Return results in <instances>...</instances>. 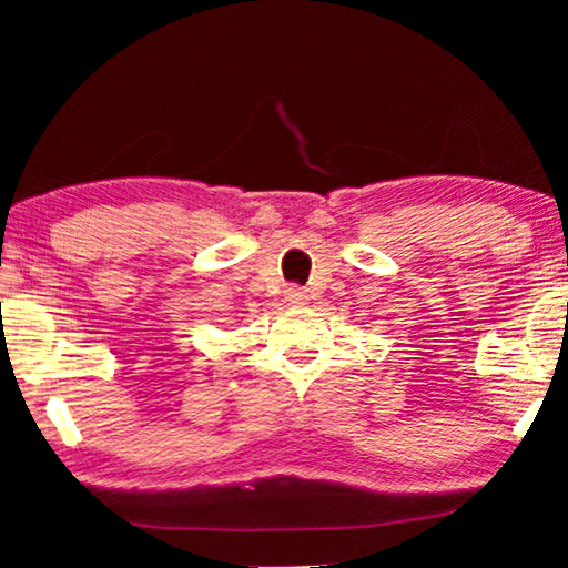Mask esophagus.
I'll return each instance as SVG.
<instances>
[{
  "label": "esophagus",
  "instance_id": "obj_1",
  "mask_svg": "<svg viewBox=\"0 0 568 568\" xmlns=\"http://www.w3.org/2000/svg\"><path fill=\"white\" fill-rule=\"evenodd\" d=\"M305 292L302 290H286V302H290V305H294V307H300V305H305Z\"/></svg>",
  "mask_w": 568,
  "mask_h": 568
}]
</instances>
